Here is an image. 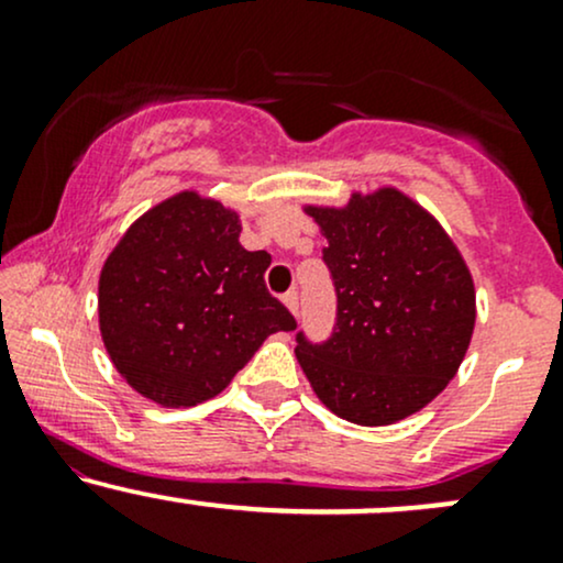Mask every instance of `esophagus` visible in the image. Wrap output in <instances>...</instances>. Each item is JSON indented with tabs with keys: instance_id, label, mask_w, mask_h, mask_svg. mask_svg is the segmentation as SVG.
Returning a JSON list of instances; mask_svg holds the SVG:
<instances>
[{
	"instance_id": "esophagus-1",
	"label": "esophagus",
	"mask_w": 563,
	"mask_h": 563,
	"mask_svg": "<svg viewBox=\"0 0 563 563\" xmlns=\"http://www.w3.org/2000/svg\"><path fill=\"white\" fill-rule=\"evenodd\" d=\"M283 301H286V307L290 309V312L299 314V290H288V294L283 296Z\"/></svg>"
}]
</instances>
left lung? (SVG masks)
I'll use <instances>...</instances> for the list:
<instances>
[{
  "mask_svg": "<svg viewBox=\"0 0 563 563\" xmlns=\"http://www.w3.org/2000/svg\"><path fill=\"white\" fill-rule=\"evenodd\" d=\"M325 232L335 294L325 341L296 333L318 397L360 426L402 421L461 367L474 333V283L444 230L397 190L307 209Z\"/></svg>",
  "mask_w": 563,
  "mask_h": 563,
  "instance_id": "left-lung-1",
  "label": "left lung"
}]
</instances>
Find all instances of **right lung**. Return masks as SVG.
Returning <instances> with one entry per match:
<instances>
[{
	"label": "right lung",
	"instance_id": "1",
	"mask_svg": "<svg viewBox=\"0 0 563 563\" xmlns=\"http://www.w3.org/2000/svg\"><path fill=\"white\" fill-rule=\"evenodd\" d=\"M217 200L179 192L140 217L100 275V333L115 371L166 407L217 397L296 318L264 286L267 251L238 243Z\"/></svg>",
	"mask_w": 563,
	"mask_h": 563
}]
</instances>
